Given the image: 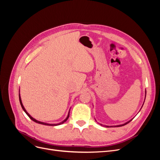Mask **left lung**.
Segmentation results:
<instances>
[{"instance_id":"1","label":"left lung","mask_w":160,"mask_h":160,"mask_svg":"<svg viewBox=\"0 0 160 160\" xmlns=\"http://www.w3.org/2000/svg\"><path fill=\"white\" fill-rule=\"evenodd\" d=\"M131 121H132V120H131ZM131 121H129V122H127V123H124V124H123V125H117V126H115V127H120V126H123V125H126L127 123H129L130 122H131ZM100 125H101V124H100Z\"/></svg>"}]
</instances>
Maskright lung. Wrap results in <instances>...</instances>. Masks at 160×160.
<instances>
[{
  "instance_id": "right-lung-1",
  "label": "right lung",
  "mask_w": 160,
  "mask_h": 160,
  "mask_svg": "<svg viewBox=\"0 0 160 160\" xmlns=\"http://www.w3.org/2000/svg\"><path fill=\"white\" fill-rule=\"evenodd\" d=\"M19 101H20V103H21V107H22V109L24 110V111H25V112L26 113V114L28 116V118H29L31 119H32L33 122H36V123H40V124H42V125H51V126H55V125H61V124H62V123H63L64 122H65L67 120V119L69 118V113H68V115H67V118L63 121V122H61V123H57V124H49V123H43V122H38V121H37V120H36L35 119H34V118H32L31 116L28 114L27 112V111H26V109H25V108H24V106H23V105H22V101H21V97H20V94H19Z\"/></svg>"
}]
</instances>
